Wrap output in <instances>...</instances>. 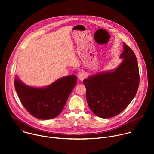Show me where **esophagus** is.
Listing matches in <instances>:
<instances>
[{
	"instance_id": "obj_1",
	"label": "esophagus",
	"mask_w": 154,
	"mask_h": 154,
	"mask_svg": "<svg viewBox=\"0 0 154 154\" xmlns=\"http://www.w3.org/2000/svg\"><path fill=\"white\" fill-rule=\"evenodd\" d=\"M86 77V74L83 72H80L78 73V78L80 81L83 80V79H85Z\"/></svg>"
}]
</instances>
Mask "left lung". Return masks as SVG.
I'll list each match as a JSON object with an SVG mask.
<instances>
[{
  "label": "left lung",
  "instance_id": "obj_1",
  "mask_svg": "<svg viewBox=\"0 0 154 154\" xmlns=\"http://www.w3.org/2000/svg\"><path fill=\"white\" fill-rule=\"evenodd\" d=\"M123 49L120 55L122 60L118 66L93 74L83 81L90 108L102 118L121 113L138 91L140 76L135 54L124 42Z\"/></svg>",
  "mask_w": 154,
  "mask_h": 154
}]
</instances>
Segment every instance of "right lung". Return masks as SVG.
I'll return each mask as SVG.
<instances>
[{
    "instance_id": "right-lung-1",
    "label": "right lung",
    "mask_w": 154,
    "mask_h": 154,
    "mask_svg": "<svg viewBox=\"0 0 154 154\" xmlns=\"http://www.w3.org/2000/svg\"><path fill=\"white\" fill-rule=\"evenodd\" d=\"M76 84L75 75L60 78L41 88L28 86L17 76L14 79L15 89L22 104L32 116L43 120L54 118L61 112Z\"/></svg>"
}]
</instances>
